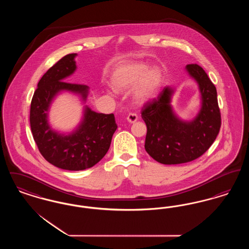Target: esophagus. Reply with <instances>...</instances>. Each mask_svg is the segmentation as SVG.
Returning a JSON list of instances; mask_svg holds the SVG:
<instances>
[{
  "mask_svg": "<svg viewBox=\"0 0 249 249\" xmlns=\"http://www.w3.org/2000/svg\"><path fill=\"white\" fill-rule=\"evenodd\" d=\"M137 119H138V116H137L136 114H132V113L129 114L128 117H127V120H128L130 123H134Z\"/></svg>",
  "mask_w": 249,
  "mask_h": 249,
  "instance_id": "esophagus-1",
  "label": "esophagus"
}]
</instances>
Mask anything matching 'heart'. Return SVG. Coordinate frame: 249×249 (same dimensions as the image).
<instances>
[{"mask_svg": "<svg viewBox=\"0 0 249 249\" xmlns=\"http://www.w3.org/2000/svg\"><path fill=\"white\" fill-rule=\"evenodd\" d=\"M111 82L117 90H129L134 86L133 100L142 104L155 97L162 82L159 68H149L141 62H130L119 66L112 73Z\"/></svg>", "mask_w": 249, "mask_h": 249, "instance_id": "b5f03b06", "label": "heart"}]
</instances>
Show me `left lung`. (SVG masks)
I'll list each match as a JSON object with an SVG mask.
<instances>
[{"label":"left lung","instance_id":"1","mask_svg":"<svg viewBox=\"0 0 249 249\" xmlns=\"http://www.w3.org/2000/svg\"><path fill=\"white\" fill-rule=\"evenodd\" d=\"M187 70L199 84L202 106L191 122L178 119L170 107L173 89L164 88L157 98L142 107L141 116L146 125L144 148L162 164L190 162L205 153L215 140L221 126L216 89L198 64H188Z\"/></svg>","mask_w":249,"mask_h":249}]
</instances>
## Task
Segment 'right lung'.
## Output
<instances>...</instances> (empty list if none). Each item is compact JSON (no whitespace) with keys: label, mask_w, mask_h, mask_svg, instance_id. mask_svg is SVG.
Masks as SVG:
<instances>
[{"label":"right lung","mask_w":249,"mask_h":249,"mask_svg":"<svg viewBox=\"0 0 249 249\" xmlns=\"http://www.w3.org/2000/svg\"><path fill=\"white\" fill-rule=\"evenodd\" d=\"M75 56L72 53L62 57L42 76L30 111L31 129L40 153L52 165L69 171H81L98 163L107 154L118 128L114 114H99L89 108L72 134L60 135L49 128L47 112L59 91L70 90L87 98L88 86L62 81L75 70Z\"/></svg>","instance_id":"obj_1"}]
</instances>
